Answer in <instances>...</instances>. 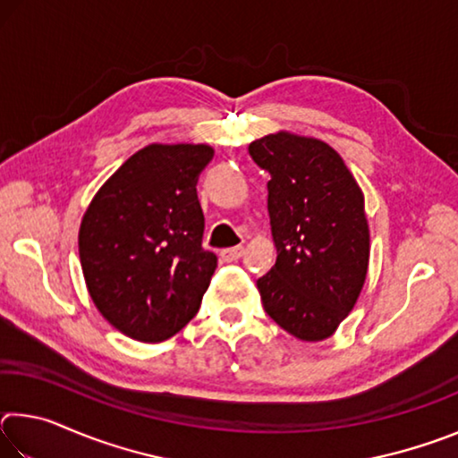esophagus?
<instances>
[{"instance_id":"obj_1","label":"esophagus","mask_w":458,"mask_h":458,"mask_svg":"<svg viewBox=\"0 0 458 458\" xmlns=\"http://www.w3.org/2000/svg\"><path fill=\"white\" fill-rule=\"evenodd\" d=\"M242 254H244V248L234 246V248H226V250H222L220 257H222V260H226V262H234V260L242 257Z\"/></svg>"}]
</instances>
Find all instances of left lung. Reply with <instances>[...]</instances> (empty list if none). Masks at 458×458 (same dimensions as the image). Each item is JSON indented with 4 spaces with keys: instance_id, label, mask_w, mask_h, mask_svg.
I'll return each instance as SVG.
<instances>
[{
    "instance_id": "8db88e82",
    "label": "left lung",
    "mask_w": 458,
    "mask_h": 458,
    "mask_svg": "<svg viewBox=\"0 0 458 458\" xmlns=\"http://www.w3.org/2000/svg\"><path fill=\"white\" fill-rule=\"evenodd\" d=\"M248 151L270 174L268 214L278 252L257 281L262 305L293 337L327 339L358 303L368 276L363 191L321 139L276 131Z\"/></svg>"
}]
</instances>
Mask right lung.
Returning a JSON list of instances; mask_svg holds the SVG:
<instances>
[{
    "label": "right lung",
    "mask_w": 458,
    "mask_h": 458,
    "mask_svg": "<svg viewBox=\"0 0 458 458\" xmlns=\"http://www.w3.org/2000/svg\"><path fill=\"white\" fill-rule=\"evenodd\" d=\"M206 143H151L100 185L79 230L81 267L98 313L127 337L157 344L198 313L218 259L201 248L196 182Z\"/></svg>",
    "instance_id": "obj_1"
}]
</instances>
